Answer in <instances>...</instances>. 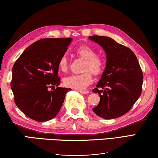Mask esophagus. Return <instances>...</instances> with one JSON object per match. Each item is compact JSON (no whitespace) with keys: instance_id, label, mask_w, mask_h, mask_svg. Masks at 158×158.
Segmentation results:
<instances>
[{"instance_id":"obj_1","label":"esophagus","mask_w":158,"mask_h":158,"mask_svg":"<svg viewBox=\"0 0 158 158\" xmlns=\"http://www.w3.org/2000/svg\"><path fill=\"white\" fill-rule=\"evenodd\" d=\"M80 94H89V91H78Z\"/></svg>"}]
</instances>
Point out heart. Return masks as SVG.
<instances>
[{"label":"heart","instance_id":"obj_1","mask_svg":"<svg viewBox=\"0 0 158 158\" xmlns=\"http://www.w3.org/2000/svg\"><path fill=\"white\" fill-rule=\"evenodd\" d=\"M76 53L80 57L86 60L84 66V72H86L81 74L69 75L64 78L63 84L68 88L82 91L92 83L93 77L90 72L96 75L102 73L105 62L101 57L96 56V51L93 48L86 45L77 48ZM57 66L60 71L63 72L67 71L68 69V59L66 56H62L59 59Z\"/></svg>","mask_w":158,"mask_h":158}]
</instances>
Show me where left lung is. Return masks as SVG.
<instances>
[{
    "label": "left lung",
    "instance_id": "left-lung-1",
    "mask_svg": "<svg viewBox=\"0 0 158 158\" xmlns=\"http://www.w3.org/2000/svg\"><path fill=\"white\" fill-rule=\"evenodd\" d=\"M89 39L103 48L107 59L104 72L93 89L100 96L93 111L106 119L117 118L129 112L141 96L143 79L141 67L133 51L114 39L103 36Z\"/></svg>",
    "mask_w": 158,
    "mask_h": 158
}]
</instances>
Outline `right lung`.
Listing matches in <instances>:
<instances>
[{
	"mask_svg": "<svg viewBox=\"0 0 158 158\" xmlns=\"http://www.w3.org/2000/svg\"><path fill=\"white\" fill-rule=\"evenodd\" d=\"M72 41L42 39L27 47L12 67L11 89L19 109L35 121L54 118L71 89L57 86L58 60ZM53 90L50 91V89Z\"/></svg>",
	"mask_w": 158,
	"mask_h": 158,
	"instance_id": "add662e5",
	"label": "right lung"
}]
</instances>
